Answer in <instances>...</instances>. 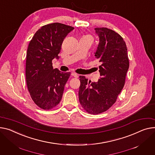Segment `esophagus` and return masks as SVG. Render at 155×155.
I'll list each match as a JSON object with an SVG mask.
<instances>
[{
	"label": "esophagus",
	"mask_w": 155,
	"mask_h": 155,
	"mask_svg": "<svg viewBox=\"0 0 155 155\" xmlns=\"http://www.w3.org/2000/svg\"><path fill=\"white\" fill-rule=\"evenodd\" d=\"M71 75L72 76H73V77H75V78H77V77H78V75H77V74H75V73H71Z\"/></svg>",
	"instance_id": "obj_1"
}]
</instances>
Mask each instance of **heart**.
Returning a JSON list of instances; mask_svg holds the SVG:
<instances>
[{"label": "heart", "instance_id": "1", "mask_svg": "<svg viewBox=\"0 0 155 155\" xmlns=\"http://www.w3.org/2000/svg\"><path fill=\"white\" fill-rule=\"evenodd\" d=\"M84 38H88V39H90V40H91V36H90V35H86V36H85Z\"/></svg>", "mask_w": 155, "mask_h": 155}]
</instances>
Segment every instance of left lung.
Listing matches in <instances>:
<instances>
[{
    "label": "left lung",
    "mask_w": 155,
    "mask_h": 155,
    "mask_svg": "<svg viewBox=\"0 0 155 155\" xmlns=\"http://www.w3.org/2000/svg\"><path fill=\"white\" fill-rule=\"evenodd\" d=\"M99 43L95 58L101 63V77L97 82L80 76L78 97L81 107L88 113L97 115L108 110L115 104L125 85L129 68L127 47L123 38L115 31L95 28Z\"/></svg>",
    "instance_id": "left-lung-1"
}]
</instances>
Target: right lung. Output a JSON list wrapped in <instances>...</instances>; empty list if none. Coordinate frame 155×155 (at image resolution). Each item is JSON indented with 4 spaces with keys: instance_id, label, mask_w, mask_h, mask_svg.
Returning <instances> with one entry per match:
<instances>
[{
    "instance_id": "obj_1",
    "label": "right lung",
    "mask_w": 155,
    "mask_h": 155,
    "mask_svg": "<svg viewBox=\"0 0 155 155\" xmlns=\"http://www.w3.org/2000/svg\"><path fill=\"white\" fill-rule=\"evenodd\" d=\"M74 29L60 23H53L38 29L28 44L25 75L27 85L35 104L44 110L55 107L62 98L70 72L54 69L51 61L58 54L66 36Z\"/></svg>"
}]
</instances>
